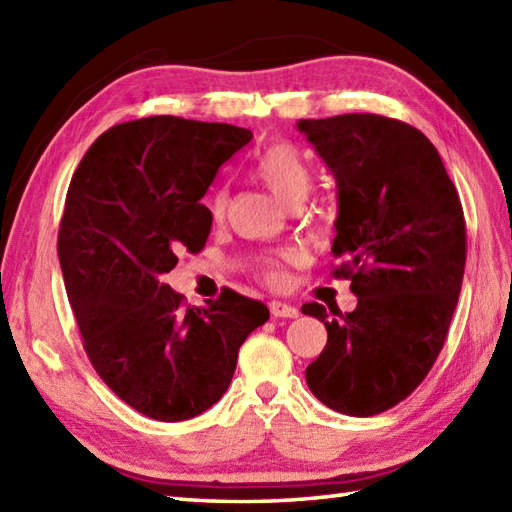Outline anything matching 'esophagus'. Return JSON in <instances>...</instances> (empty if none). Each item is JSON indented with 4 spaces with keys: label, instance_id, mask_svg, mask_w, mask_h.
I'll return each mask as SVG.
<instances>
[{
    "label": "esophagus",
    "instance_id": "1",
    "mask_svg": "<svg viewBox=\"0 0 512 512\" xmlns=\"http://www.w3.org/2000/svg\"><path fill=\"white\" fill-rule=\"evenodd\" d=\"M270 312H273V317H281V319L299 317V308L290 306V303H284V301H270Z\"/></svg>",
    "mask_w": 512,
    "mask_h": 512
}]
</instances>
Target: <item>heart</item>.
Returning <instances> with one entry per match:
<instances>
[{
	"instance_id": "b5f03b06",
	"label": "heart",
	"mask_w": 512,
	"mask_h": 512,
	"mask_svg": "<svg viewBox=\"0 0 512 512\" xmlns=\"http://www.w3.org/2000/svg\"><path fill=\"white\" fill-rule=\"evenodd\" d=\"M257 176L266 182V187L273 191L279 200L286 204H295L303 200L310 191L312 171L308 160L303 158L301 151L290 143H277L268 147L257 160ZM228 206V189H215L209 200V211L213 217H222ZM299 262L297 250H286V253L264 257L259 262V277L268 284L279 286L286 281V264Z\"/></svg>"
}]
</instances>
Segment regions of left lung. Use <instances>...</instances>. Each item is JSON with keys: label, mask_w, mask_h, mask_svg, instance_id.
<instances>
[{"label": "left lung", "mask_w": 512, "mask_h": 512, "mask_svg": "<svg viewBox=\"0 0 512 512\" xmlns=\"http://www.w3.org/2000/svg\"><path fill=\"white\" fill-rule=\"evenodd\" d=\"M297 129L336 180L334 277L352 281L354 312L306 303L328 343L306 369L325 407L376 416L405 400L436 363L466 264L462 204L420 129L378 114L301 118Z\"/></svg>", "instance_id": "left-lung-1"}]
</instances>
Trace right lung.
<instances>
[{
	"label": "right lung",
	"instance_id": "1",
	"mask_svg": "<svg viewBox=\"0 0 512 512\" xmlns=\"http://www.w3.org/2000/svg\"><path fill=\"white\" fill-rule=\"evenodd\" d=\"M253 132L149 116L114 125L76 167L59 226V264L83 347L105 385L160 422L200 416L224 396L246 336L270 317L226 290L184 308L162 281L178 250L200 253L213 215L200 202Z\"/></svg>",
	"mask_w": 512,
	"mask_h": 512
}]
</instances>
